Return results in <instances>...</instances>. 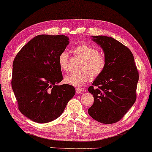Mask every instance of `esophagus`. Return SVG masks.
<instances>
[{"instance_id": "esophagus-1", "label": "esophagus", "mask_w": 152, "mask_h": 152, "mask_svg": "<svg viewBox=\"0 0 152 152\" xmlns=\"http://www.w3.org/2000/svg\"><path fill=\"white\" fill-rule=\"evenodd\" d=\"M76 92L77 94H82V92H83V90H82V88H76Z\"/></svg>"}]
</instances>
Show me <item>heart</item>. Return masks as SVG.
I'll return each instance as SVG.
<instances>
[{
  "mask_svg": "<svg viewBox=\"0 0 152 152\" xmlns=\"http://www.w3.org/2000/svg\"><path fill=\"white\" fill-rule=\"evenodd\" d=\"M73 52L82 58L80 71L73 73L65 77V83L74 86H81L91 78L101 75L106 65V58L102 51L96 48L86 44H80L73 48ZM59 67L62 72H67L69 66V55L63 51L58 57Z\"/></svg>",
  "mask_w": 152,
  "mask_h": 152,
  "instance_id": "heart-1",
  "label": "heart"
}]
</instances>
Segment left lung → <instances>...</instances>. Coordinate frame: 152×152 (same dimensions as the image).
<instances>
[{
    "mask_svg": "<svg viewBox=\"0 0 152 152\" xmlns=\"http://www.w3.org/2000/svg\"><path fill=\"white\" fill-rule=\"evenodd\" d=\"M93 38L104 50L106 65L93 86L88 88L94 102L88 112L99 123L113 124L119 121L135 103L139 72L128 48L110 37Z\"/></svg>",
    "mask_w": 152,
    "mask_h": 152,
    "instance_id": "obj_1",
    "label": "left lung"
}]
</instances>
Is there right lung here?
<instances>
[{
	"instance_id": "1",
	"label": "right lung",
	"mask_w": 152,
	"mask_h": 152,
	"mask_svg": "<svg viewBox=\"0 0 152 152\" xmlns=\"http://www.w3.org/2000/svg\"><path fill=\"white\" fill-rule=\"evenodd\" d=\"M64 35H39L18 51L13 62L12 86L18 108L38 123L56 119L75 94L63 79L58 57L69 44Z\"/></svg>"
}]
</instances>
